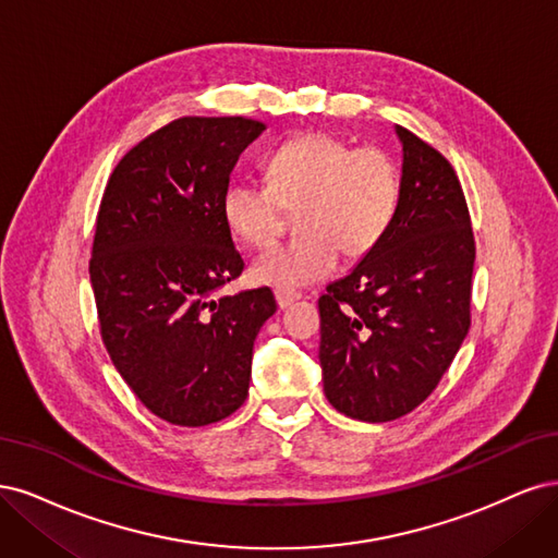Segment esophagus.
I'll use <instances>...</instances> for the list:
<instances>
[{
	"instance_id": "obj_1",
	"label": "esophagus",
	"mask_w": 558,
	"mask_h": 558,
	"mask_svg": "<svg viewBox=\"0 0 558 558\" xmlns=\"http://www.w3.org/2000/svg\"><path fill=\"white\" fill-rule=\"evenodd\" d=\"M299 299H301V294H296V292H290V290H276V301H278V308H280V311L290 308V305H292L294 301H299Z\"/></svg>"
}]
</instances>
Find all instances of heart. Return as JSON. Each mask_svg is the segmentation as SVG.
Wrapping results in <instances>:
<instances>
[{
  "mask_svg": "<svg viewBox=\"0 0 558 558\" xmlns=\"http://www.w3.org/2000/svg\"><path fill=\"white\" fill-rule=\"evenodd\" d=\"M401 206V171L380 148H352L325 132L282 143L266 161V185L231 183L220 202L236 241L264 247L296 215L301 236L264 250L250 266L255 282L299 290L333 274L338 255L362 259L377 247Z\"/></svg>",
  "mask_w": 558,
  "mask_h": 558,
  "instance_id": "obj_1",
  "label": "heart"
}]
</instances>
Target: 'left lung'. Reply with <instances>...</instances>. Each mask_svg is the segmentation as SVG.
I'll return each mask as SVG.
<instances>
[{"instance_id":"1","label":"left lung","mask_w":558,"mask_h":558,"mask_svg":"<svg viewBox=\"0 0 558 558\" xmlns=\"http://www.w3.org/2000/svg\"><path fill=\"white\" fill-rule=\"evenodd\" d=\"M401 206L387 236L319 296V366L329 403L362 422L415 410L471 327L475 241L449 161L399 128Z\"/></svg>"}]
</instances>
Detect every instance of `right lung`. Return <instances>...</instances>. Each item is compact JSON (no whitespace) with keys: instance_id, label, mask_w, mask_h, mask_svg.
Wrapping results in <instances>:
<instances>
[{"instance_id":"right-lung-1","label":"right lung","mask_w":558,"mask_h":558,"mask_svg":"<svg viewBox=\"0 0 558 558\" xmlns=\"http://www.w3.org/2000/svg\"><path fill=\"white\" fill-rule=\"evenodd\" d=\"M264 122L181 118L109 178L89 282L104 345L153 415L178 426L229 417L247 397L253 348L276 313L268 287L218 296L243 271L220 202Z\"/></svg>"}]
</instances>
